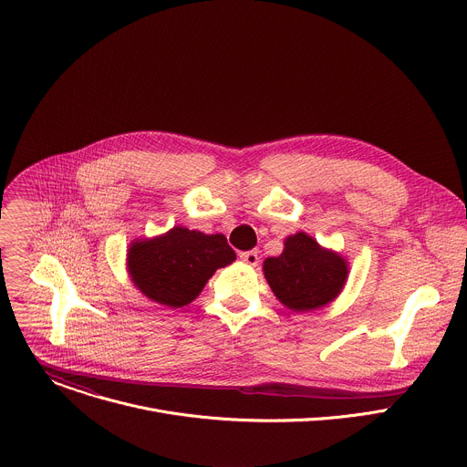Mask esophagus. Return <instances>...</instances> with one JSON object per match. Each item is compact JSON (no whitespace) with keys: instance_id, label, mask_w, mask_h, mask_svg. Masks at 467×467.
Masks as SVG:
<instances>
[{"instance_id":"esophagus-1","label":"esophagus","mask_w":467,"mask_h":467,"mask_svg":"<svg viewBox=\"0 0 467 467\" xmlns=\"http://www.w3.org/2000/svg\"><path fill=\"white\" fill-rule=\"evenodd\" d=\"M240 260L245 262L247 265H256L258 264V253L256 251H245V253H240Z\"/></svg>"}]
</instances>
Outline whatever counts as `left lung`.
I'll use <instances>...</instances> for the list:
<instances>
[{"label":"left lung","instance_id":"8db88e82","mask_svg":"<svg viewBox=\"0 0 467 467\" xmlns=\"http://www.w3.org/2000/svg\"><path fill=\"white\" fill-rule=\"evenodd\" d=\"M262 272L275 297L294 312H310L335 301L349 277V262L299 231L286 236L279 256H268Z\"/></svg>","mask_w":467,"mask_h":467}]
</instances>
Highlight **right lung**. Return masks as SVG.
I'll use <instances>...</instances> for the list:
<instances>
[{
  "instance_id": "add662e5",
  "label": "right lung",
  "mask_w": 467,
  "mask_h": 467,
  "mask_svg": "<svg viewBox=\"0 0 467 467\" xmlns=\"http://www.w3.org/2000/svg\"><path fill=\"white\" fill-rule=\"evenodd\" d=\"M234 260L236 253L223 234L175 225L164 234L132 240L127 249V274L148 299L181 308L202 294L218 268Z\"/></svg>"
}]
</instances>
